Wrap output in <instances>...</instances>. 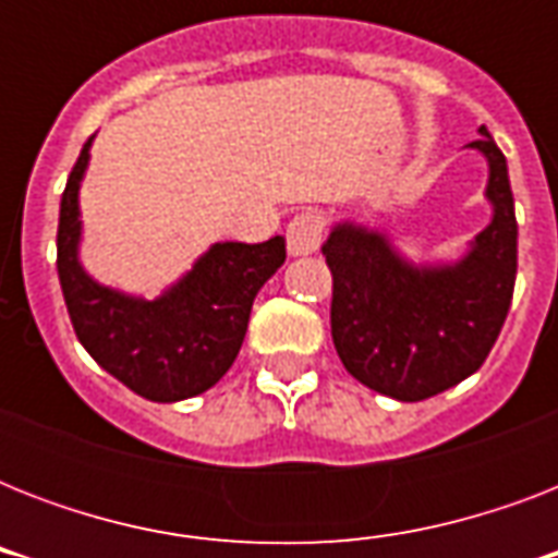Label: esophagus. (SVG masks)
<instances>
[{"mask_svg": "<svg viewBox=\"0 0 558 558\" xmlns=\"http://www.w3.org/2000/svg\"><path fill=\"white\" fill-rule=\"evenodd\" d=\"M324 234V219L315 210L298 214L287 226V248L289 257H306V254L318 252Z\"/></svg>", "mask_w": 558, "mask_h": 558, "instance_id": "esophagus-1", "label": "esophagus"}]
</instances>
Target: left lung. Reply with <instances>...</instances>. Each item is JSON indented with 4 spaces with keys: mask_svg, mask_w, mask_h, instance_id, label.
I'll list each match as a JSON object with an SVG mask.
<instances>
[{
    "mask_svg": "<svg viewBox=\"0 0 558 558\" xmlns=\"http://www.w3.org/2000/svg\"><path fill=\"white\" fill-rule=\"evenodd\" d=\"M466 144L486 159L489 226L451 263H414L390 236L341 219L322 245L332 271V344L376 393L420 402L484 365L510 313L519 226L507 159L486 126Z\"/></svg>",
    "mask_w": 558,
    "mask_h": 558,
    "instance_id": "obj_1",
    "label": "left lung"
}]
</instances>
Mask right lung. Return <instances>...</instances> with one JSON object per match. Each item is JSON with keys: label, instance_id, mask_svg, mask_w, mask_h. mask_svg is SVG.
<instances>
[{"label": "right lung", "instance_id": "add662e5", "mask_svg": "<svg viewBox=\"0 0 558 558\" xmlns=\"http://www.w3.org/2000/svg\"><path fill=\"white\" fill-rule=\"evenodd\" d=\"M83 144L60 199L57 275L77 339L95 362L150 402H179L214 388L243 348L260 287L287 260V240L214 243L159 298L104 287L81 263Z\"/></svg>", "mask_w": 558, "mask_h": 558}]
</instances>
